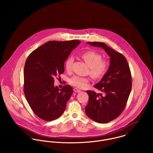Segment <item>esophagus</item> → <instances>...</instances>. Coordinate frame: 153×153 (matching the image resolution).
Here are the masks:
<instances>
[{
  "mask_svg": "<svg viewBox=\"0 0 153 153\" xmlns=\"http://www.w3.org/2000/svg\"><path fill=\"white\" fill-rule=\"evenodd\" d=\"M74 91L75 92H81V90L77 89V88H74Z\"/></svg>",
  "mask_w": 153,
  "mask_h": 153,
  "instance_id": "esophagus-1",
  "label": "esophagus"
}]
</instances>
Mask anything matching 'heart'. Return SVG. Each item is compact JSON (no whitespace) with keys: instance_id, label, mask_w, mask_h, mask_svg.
Segmentation results:
<instances>
[{"instance_id":"heart-1","label":"heart","mask_w":153,"mask_h":153,"mask_svg":"<svg viewBox=\"0 0 153 153\" xmlns=\"http://www.w3.org/2000/svg\"><path fill=\"white\" fill-rule=\"evenodd\" d=\"M82 58L85 61L89 67L88 72L90 75L96 79H99L104 76L109 67L108 61L102 59V55L100 53L94 51H87L81 55ZM74 59L69 57L65 61V67L68 72H70L72 69ZM89 82L88 77L79 76H74L69 79V84L78 88H84L87 85Z\"/></svg>"}]
</instances>
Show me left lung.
<instances>
[{
    "instance_id": "8db88e82",
    "label": "left lung",
    "mask_w": 153,
    "mask_h": 153,
    "mask_svg": "<svg viewBox=\"0 0 153 153\" xmlns=\"http://www.w3.org/2000/svg\"><path fill=\"white\" fill-rule=\"evenodd\" d=\"M92 46L103 48L110 56L109 68L94 88L102 92L97 94L87 91L89 95L85 112L98 123H107L117 118L125 108L132 88L131 71L126 57L99 42H88Z\"/></svg>"
}]
</instances>
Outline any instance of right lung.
Wrapping results in <instances>:
<instances>
[{
	"mask_svg": "<svg viewBox=\"0 0 153 153\" xmlns=\"http://www.w3.org/2000/svg\"><path fill=\"white\" fill-rule=\"evenodd\" d=\"M80 43L78 40L49 41L28 56L23 90L30 107L41 119L50 121L63 114L73 89L69 85L60 89L55 87L54 79L64 73V62Z\"/></svg>",
	"mask_w": 153,
	"mask_h": 153,
	"instance_id": "add662e5",
	"label": "right lung"
}]
</instances>
